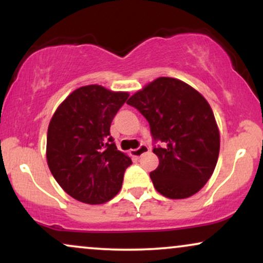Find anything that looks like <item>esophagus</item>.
Here are the masks:
<instances>
[{"mask_svg":"<svg viewBox=\"0 0 263 263\" xmlns=\"http://www.w3.org/2000/svg\"><path fill=\"white\" fill-rule=\"evenodd\" d=\"M149 151V148L148 147L146 146V144H141L140 147H138V148H136V149H131L129 151V153H131V156H134V157H141L142 155H144V153H147Z\"/></svg>","mask_w":263,"mask_h":263,"instance_id":"esophagus-1","label":"esophagus"}]
</instances>
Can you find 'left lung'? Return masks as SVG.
Masks as SVG:
<instances>
[{"mask_svg":"<svg viewBox=\"0 0 263 263\" xmlns=\"http://www.w3.org/2000/svg\"><path fill=\"white\" fill-rule=\"evenodd\" d=\"M128 105L149 123L158 167L149 177L171 199L192 197L206 184L220 151L218 125L201 93L183 81L158 78L132 95Z\"/></svg>","mask_w":263,"mask_h":263,"instance_id":"1","label":"left lung"}]
</instances>
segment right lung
<instances>
[{"mask_svg": "<svg viewBox=\"0 0 263 263\" xmlns=\"http://www.w3.org/2000/svg\"><path fill=\"white\" fill-rule=\"evenodd\" d=\"M128 98L100 85L81 86L65 99L50 120L47 162L53 177L70 197L102 204L122 186L129 157L110 135L115 115Z\"/></svg>", "mask_w": 263, "mask_h": 263, "instance_id": "add662e5", "label": "right lung"}]
</instances>
